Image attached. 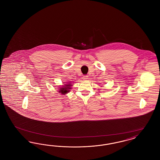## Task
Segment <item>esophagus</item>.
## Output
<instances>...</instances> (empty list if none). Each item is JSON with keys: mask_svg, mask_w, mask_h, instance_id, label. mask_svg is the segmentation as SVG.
<instances>
[{"mask_svg": "<svg viewBox=\"0 0 160 160\" xmlns=\"http://www.w3.org/2000/svg\"><path fill=\"white\" fill-rule=\"evenodd\" d=\"M83 79L84 80H87V79H88V76H83Z\"/></svg>", "mask_w": 160, "mask_h": 160, "instance_id": "esophagus-1", "label": "esophagus"}]
</instances>
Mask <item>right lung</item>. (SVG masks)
Instances as JSON below:
<instances>
[{
	"label": "right lung",
	"mask_w": 160,
	"mask_h": 160,
	"mask_svg": "<svg viewBox=\"0 0 160 160\" xmlns=\"http://www.w3.org/2000/svg\"><path fill=\"white\" fill-rule=\"evenodd\" d=\"M71 83L67 84L65 86H64L63 88H62L61 89H59V92L62 93V94H65V93H67L68 92L69 89H71V84H70Z\"/></svg>",
	"instance_id": "right-lung-1"
}]
</instances>
